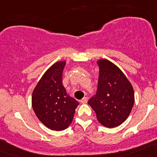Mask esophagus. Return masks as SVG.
<instances>
[{
  "label": "esophagus",
  "mask_w": 157,
  "mask_h": 157,
  "mask_svg": "<svg viewBox=\"0 0 157 157\" xmlns=\"http://www.w3.org/2000/svg\"><path fill=\"white\" fill-rule=\"evenodd\" d=\"M87 101H88L87 98H86V97H85V98H82V99L81 100V101H80V102H81L82 104H86V103H87Z\"/></svg>",
  "instance_id": "obj_1"
}]
</instances>
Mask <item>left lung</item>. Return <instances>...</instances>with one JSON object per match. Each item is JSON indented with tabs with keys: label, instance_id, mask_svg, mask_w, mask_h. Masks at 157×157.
<instances>
[{
	"label": "left lung",
	"instance_id": "8db88e82",
	"mask_svg": "<svg viewBox=\"0 0 157 157\" xmlns=\"http://www.w3.org/2000/svg\"><path fill=\"white\" fill-rule=\"evenodd\" d=\"M99 78L95 95L88 104L95 112L98 121L108 128L121 124L134 104L131 83L118 66L107 59H99Z\"/></svg>",
	"mask_w": 157,
	"mask_h": 157
}]
</instances>
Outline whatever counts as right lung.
<instances>
[{
	"label": "right lung",
	"instance_id": "right-lung-1",
	"mask_svg": "<svg viewBox=\"0 0 157 157\" xmlns=\"http://www.w3.org/2000/svg\"><path fill=\"white\" fill-rule=\"evenodd\" d=\"M65 61L51 65L38 82L32 94V106L48 128L60 131L68 128L79 103L70 97L63 85Z\"/></svg>",
	"mask_w": 157,
	"mask_h": 157
}]
</instances>
